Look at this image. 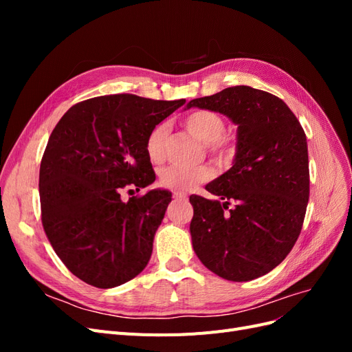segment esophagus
I'll return each instance as SVG.
<instances>
[{
  "instance_id": "obj_1",
  "label": "esophagus",
  "mask_w": 352,
  "mask_h": 352,
  "mask_svg": "<svg viewBox=\"0 0 352 352\" xmlns=\"http://www.w3.org/2000/svg\"><path fill=\"white\" fill-rule=\"evenodd\" d=\"M173 197H175L176 199H185V198H186V194H185V192H175Z\"/></svg>"
}]
</instances>
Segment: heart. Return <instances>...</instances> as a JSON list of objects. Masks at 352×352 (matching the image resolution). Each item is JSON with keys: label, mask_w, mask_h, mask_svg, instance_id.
Masks as SVG:
<instances>
[{"label": "heart", "mask_w": 352, "mask_h": 352, "mask_svg": "<svg viewBox=\"0 0 352 352\" xmlns=\"http://www.w3.org/2000/svg\"><path fill=\"white\" fill-rule=\"evenodd\" d=\"M186 131L198 141L206 144L208 151L219 158L229 157L233 151L230 141L225 135L226 122L223 117L211 110H195L184 120ZM167 127L160 123L153 127L146 136V154L153 163H162L164 160V142ZM211 177V170L206 166L186 168L180 166H168L160 172V184L172 190H188Z\"/></svg>", "instance_id": "b5f03b06"}]
</instances>
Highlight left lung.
Listing matches in <instances>:
<instances>
[{
	"mask_svg": "<svg viewBox=\"0 0 352 352\" xmlns=\"http://www.w3.org/2000/svg\"><path fill=\"white\" fill-rule=\"evenodd\" d=\"M186 107L219 111L238 124L233 166L206 186L223 201L189 197L194 251L223 279H257L286 258L302 229L310 197L305 132L280 98L243 85Z\"/></svg>",
	"mask_w": 352,
	"mask_h": 352,
	"instance_id": "obj_1",
	"label": "left lung"
}]
</instances>
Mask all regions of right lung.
<instances>
[{"label":"right lung","instance_id":"add662e5","mask_svg":"<svg viewBox=\"0 0 352 352\" xmlns=\"http://www.w3.org/2000/svg\"><path fill=\"white\" fill-rule=\"evenodd\" d=\"M184 104L102 95L74 104L52 131L39 168L42 226L60 260L85 283L123 285L150 261L172 192L153 189L129 201L120 194L154 182L146 136Z\"/></svg>","mask_w":352,"mask_h":352}]
</instances>
